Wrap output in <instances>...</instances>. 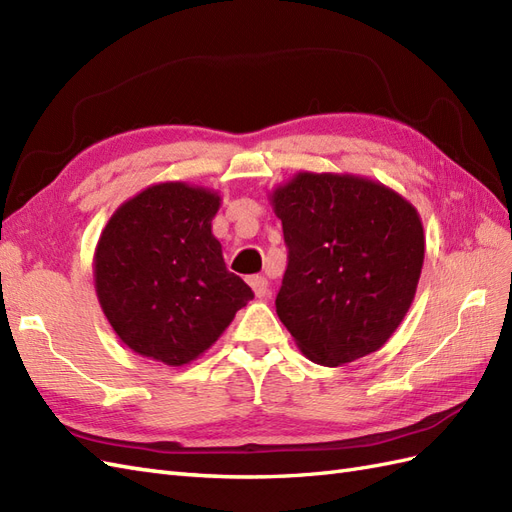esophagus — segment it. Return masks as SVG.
Wrapping results in <instances>:
<instances>
[{
    "label": "esophagus",
    "instance_id": "obj_1",
    "mask_svg": "<svg viewBox=\"0 0 512 512\" xmlns=\"http://www.w3.org/2000/svg\"><path fill=\"white\" fill-rule=\"evenodd\" d=\"M250 286L254 288L256 297H267V293H269V282H267L265 275H252V278H250Z\"/></svg>",
    "mask_w": 512,
    "mask_h": 512
}]
</instances>
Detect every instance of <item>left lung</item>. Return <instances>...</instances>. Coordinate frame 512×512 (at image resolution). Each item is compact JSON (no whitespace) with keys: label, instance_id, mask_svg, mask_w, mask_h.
I'll list each match as a JSON object with an SVG mask.
<instances>
[{"label":"left lung","instance_id":"obj_1","mask_svg":"<svg viewBox=\"0 0 512 512\" xmlns=\"http://www.w3.org/2000/svg\"><path fill=\"white\" fill-rule=\"evenodd\" d=\"M269 200L288 247L275 312L299 351L323 366L379 351L420 282L416 206L379 181L331 172H299Z\"/></svg>","mask_w":512,"mask_h":512}]
</instances>
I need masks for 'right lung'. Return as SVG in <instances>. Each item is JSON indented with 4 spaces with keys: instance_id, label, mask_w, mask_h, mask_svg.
I'll use <instances>...</instances> for the list:
<instances>
[{
    "instance_id": "1",
    "label": "right lung",
    "mask_w": 512,
    "mask_h": 512,
    "mask_svg": "<svg viewBox=\"0 0 512 512\" xmlns=\"http://www.w3.org/2000/svg\"><path fill=\"white\" fill-rule=\"evenodd\" d=\"M217 191L150 185L120 204L94 250L96 297L137 355L185 366L211 349L252 288L226 269L211 222Z\"/></svg>"
}]
</instances>
